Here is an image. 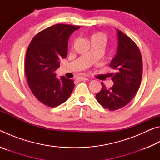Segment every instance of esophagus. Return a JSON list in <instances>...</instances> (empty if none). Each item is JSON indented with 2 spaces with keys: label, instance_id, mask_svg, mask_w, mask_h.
Returning <instances> with one entry per match:
<instances>
[{
  "label": "esophagus",
  "instance_id": "obj_1",
  "mask_svg": "<svg viewBox=\"0 0 160 160\" xmlns=\"http://www.w3.org/2000/svg\"><path fill=\"white\" fill-rule=\"evenodd\" d=\"M77 80L79 81H85V80H88V78H85V77H78L77 78Z\"/></svg>",
  "mask_w": 160,
  "mask_h": 160
}]
</instances>
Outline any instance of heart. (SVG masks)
Listing matches in <instances>:
<instances>
[{"label": "heart", "mask_w": 160, "mask_h": 160, "mask_svg": "<svg viewBox=\"0 0 160 160\" xmlns=\"http://www.w3.org/2000/svg\"><path fill=\"white\" fill-rule=\"evenodd\" d=\"M107 40V37L105 35L102 33V32H96V33H94L93 34H92V36L90 37V41L93 42V41H99L102 43H104L106 42Z\"/></svg>", "instance_id": "obj_1"}]
</instances>
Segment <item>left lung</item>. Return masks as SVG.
Listing matches in <instances>:
<instances>
[{
  "mask_svg": "<svg viewBox=\"0 0 160 160\" xmlns=\"http://www.w3.org/2000/svg\"><path fill=\"white\" fill-rule=\"evenodd\" d=\"M118 48L109 66L116 70L112 73L113 85L102 88L96 99L102 106L110 111L125 107L133 98L140 88L142 75V60L139 48L131 38L117 29Z\"/></svg>",
  "mask_w": 160,
  "mask_h": 160,
  "instance_id": "1",
  "label": "left lung"
}]
</instances>
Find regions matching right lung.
Listing matches in <instances>:
<instances>
[{
	"mask_svg": "<svg viewBox=\"0 0 160 160\" xmlns=\"http://www.w3.org/2000/svg\"><path fill=\"white\" fill-rule=\"evenodd\" d=\"M80 28L65 24L53 25L38 33L29 44L25 57V74L32 94L43 104L55 107L68 99L75 84L72 80L56 77L61 58L68 53V39Z\"/></svg>",
	"mask_w": 160,
	"mask_h": 160,
	"instance_id": "add662e5",
	"label": "right lung"
}]
</instances>
